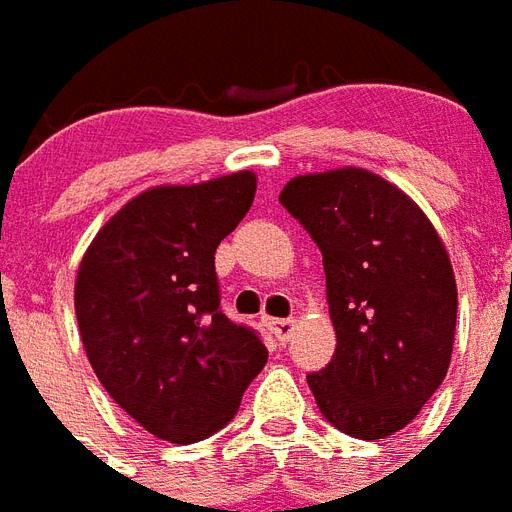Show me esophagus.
Masks as SVG:
<instances>
[{
    "instance_id": "esophagus-1",
    "label": "esophagus",
    "mask_w": 512,
    "mask_h": 512,
    "mask_svg": "<svg viewBox=\"0 0 512 512\" xmlns=\"http://www.w3.org/2000/svg\"><path fill=\"white\" fill-rule=\"evenodd\" d=\"M266 325L271 328V331H274V336L282 344L290 342V336H293V331H295L293 317H282V320H276V317H266Z\"/></svg>"
}]
</instances>
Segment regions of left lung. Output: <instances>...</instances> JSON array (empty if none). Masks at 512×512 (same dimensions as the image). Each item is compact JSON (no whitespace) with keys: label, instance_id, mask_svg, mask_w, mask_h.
Segmentation results:
<instances>
[{"label":"left lung","instance_id":"obj_1","mask_svg":"<svg viewBox=\"0 0 512 512\" xmlns=\"http://www.w3.org/2000/svg\"><path fill=\"white\" fill-rule=\"evenodd\" d=\"M279 203L323 255L336 352L306 374L323 418L358 439L404 429L445 380L456 276L401 189L361 168L298 176Z\"/></svg>","mask_w":512,"mask_h":512}]
</instances>
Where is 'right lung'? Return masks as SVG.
I'll list each match as a JSON object with an SVG mask.
<instances>
[{
	"label": "right lung",
	"mask_w": 512,
	"mask_h": 512,
	"mask_svg": "<svg viewBox=\"0 0 512 512\" xmlns=\"http://www.w3.org/2000/svg\"><path fill=\"white\" fill-rule=\"evenodd\" d=\"M255 173L143 192L94 236L75 314L97 380L154 437L225 429L266 366L255 328L222 312L214 252L255 200Z\"/></svg>",
	"instance_id": "1"
}]
</instances>
